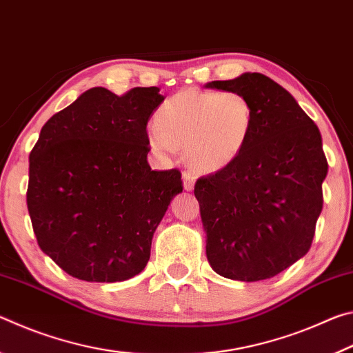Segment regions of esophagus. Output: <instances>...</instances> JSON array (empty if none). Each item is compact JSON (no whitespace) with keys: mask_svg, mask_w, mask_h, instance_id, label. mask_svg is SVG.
I'll return each mask as SVG.
<instances>
[{"mask_svg":"<svg viewBox=\"0 0 353 353\" xmlns=\"http://www.w3.org/2000/svg\"><path fill=\"white\" fill-rule=\"evenodd\" d=\"M196 176L191 171H183V187L187 191H191L194 188Z\"/></svg>","mask_w":353,"mask_h":353,"instance_id":"esophagus-1","label":"esophagus"}]
</instances>
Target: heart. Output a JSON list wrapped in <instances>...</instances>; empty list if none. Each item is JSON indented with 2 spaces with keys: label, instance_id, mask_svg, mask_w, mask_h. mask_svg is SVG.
<instances>
[{
  "label": "heart",
  "instance_id": "obj_1",
  "mask_svg": "<svg viewBox=\"0 0 353 353\" xmlns=\"http://www.w3.org/2000/svg\"><path fill=\"white\" fill-rule=\"evenodd\" d=\"M252 129L254 107L243 93L188 88L159 107L148 135L159 152L182 149L191 168L214 172L240 157Z\"/></svg>",
  "mask_w": 353,
  "mask_h": 353
}]
</instances>
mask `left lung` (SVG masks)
<instances>
[{"label": "left lung", "mask_w": 353, "mask_h": 353, "mask_svg": "<svg viewBox=\"0 0 353 353\" xmlns=\"http://www.w3.org/2000/svg\"><path fill=\"white\" fill-rule=\"evenodd\" d=\"M205 87L240 92L254 107L240 157L194 185L208 263L232 280L271 279L312 246L328 170L321 132L290 92L265 74Z\"/></svg>", "instance_id": "1"}]
</instances>
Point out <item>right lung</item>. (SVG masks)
Instances as JSON below:
<instances>
[{
	"instance_id": "add662e5",
	"label": "right lung",
	"mask_w": 353,
	"mask_h": 353,
	"mask_svg": "<svg viewBox=\"0 0 353 353\" xmlns=\"http://www.w3.org/2000/svg\"><path fill=\"white\" fill-rule=\"evenodd\" d=\"M157 87L123 97L104 87L52 115L29 155L26 202L40 249L85 282H123L145 270L154 232L182 191L177 168L148 163Z\"/></svg>"
}]
</instances>
